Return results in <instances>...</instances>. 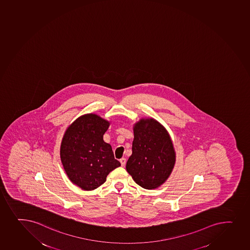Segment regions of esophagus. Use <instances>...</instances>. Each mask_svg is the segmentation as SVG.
<instances>
[{
  "label": "esophagus",
  "mask_w": 250,
  "mask_h": 250,
  "mask_svg": "<svg viewBox=\"0 0 250 250\" xmlns=\"http://www.w3.org/2000/svg\"><path fill=\"white\" fill-rule=\"evenodd\" d=\"M120 163H121L122 166H124L126 165V159L125 158H122L120 159Z\"/></svg>",
  "instance_id": "1"
}]
</instances>
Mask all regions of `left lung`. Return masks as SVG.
<instances>
[{
	"mask_svg": "<svg viewBox=\"0 0 250 250\" xmlns=\"http://www.w3.org/2000/svg\"><path fill=\"white\" fill-rule=\"evenodd\" d=\"M132 154L126 168L136 184L155 189L168 179L175 164L173 142L165 126L154 119H142L133 126Z\"/></svg>",
	"mask_w": 250,
	"mask_h": 250,
	"instance_id": "obj_1",
	"label": "left lung"
}]
</instances>
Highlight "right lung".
<instances>
[{
  "label": "right lung",
  "instance_id": "add662e5",
  "mask_svg": "<svg viewBox=\"0 0 250 250\" xmlns=\"http://www.w3.org/2000/svg\"><path fill=\"white\" fill-rule=\"evenodd\" d=\"M110 123L94 113L81 116L67 127L61 144V161L69 179L86 191L97 188L121 166L103 139Z\"/></svg>",
  "mask_w": 250,
  "mask_h": 250
}]
</instances>
